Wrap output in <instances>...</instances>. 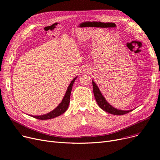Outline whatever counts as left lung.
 <instances>
[{
	"instance_id": "1",
	"label": "left lung",
	"mask_w": 160,
	"mask_h": 160,
	"mask_svg": "<svg viewBox=\"0 0 160 160\" xmlns=\"http://www.w3.org/2000/svg\"><path fill=\"white\" fill-rule=\"evenodd\" d=\"M93 83V93L96 99V101L99 106V107L102 109L103 110H104L106 112L110 113L113 115H124L129 113L132 110H128V111H123V110H117V109L113 108L112 106L110 104H109L104 97L102 96V95L100 93V90L98 89L97 86L96 85V83L93 81L92 82Z\"/></svg>"
}]
</instances>
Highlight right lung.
Here are the masks:
<instances>
[{
	"label": "right lung",
	"mask_w": 160,
	"mask_h": 160,
	"mask_svg": "<svg viewBox=\"0 0 160 160\" xmlns=\"http://www.w3.org/2000/svg\"><path fill=\"white\" fill-rule=\"evenodd\" d=\"M77 78V77H76L71 82L69 86L68 87V89H67L66 93L65 94V96L62 100V102L59 104V106L54 109L53 111H52L51 112H50L47 114L43 115H41V116H33L32 115L33 117H34L36 119H40V120H47V119H51L53 118H55V117L60 116L62 114H63L67 110V108L69 107V102H70V96H71V90H72V88L73 86V83L75 81V80Z\"/></svg>",
	"instance_id": "obj_1"
}]
</instances>
